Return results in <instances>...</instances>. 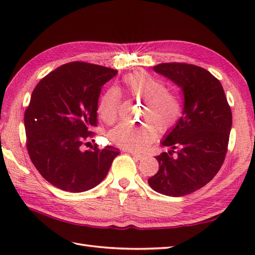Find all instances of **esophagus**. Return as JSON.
Returning <instances> with one entry per match:
<instances>
[{
  "instance_id": "34e87169",
  "label": "esophagus",
  "mask_w": 255,
  "mask_h": 255,
  "mask_svg": "<svg viewBox=\"0 0 255 255\" xmlns=\"http://www.w3.org/2000/svg\"><path fill=\"white\" fill-rule=\"evenodd\" d=\"M128 152H129V153H130V155L134 156V157H135V158H137L138 160H141V159H143V158L145 157L144 155H142V154L136 153V152H133V151H128Z\"/></svg>"
}]
</instances>
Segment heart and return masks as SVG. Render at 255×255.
Returning a JSON list of instances; mask_svg holds the SVG:
<instances>
[{"label": "heart", "instance_id": "1", "mask_svg": "<svg viewBox=\"0 0 255 255\" xmlns=\"http://www.w3.org/2000/svg\"><path fill=\"white\" fill-rule=\"evenodd\" d=\"M123 85L128 96L144 101L139 126L120 123L110 133L111 140L122 149L142 151L156 138L157 130L167 132L175 126L182 114L179 98L166 90L165 85L143 71L128 74ZM120 91L112 87L105 91L99 103V114L104 122L112 125L118 118Z\"/></svg>", "mask_w": 255, "mask_h": 255}]
</instances>
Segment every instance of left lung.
I'll return each mask as SVG.
<instances>
[{"mask_svg": "<svg viewBox=\"0 0 255 255\" xmlns=\"http://www.w3.org/2000/svg\"><path fill=\"white\" fill-rule=\"evenodd\" d=\"M184 96L182 117L167 130L156 156L159 169L148 180L153 190L169 197L191 194L213 180L225 160L232 113L220 82L205 69L171 63L153 67Z\"/></svg>", "mask_w": 255, "mask_h": 255, "instance_id": "8db88e82", "label": "left lung"}]
</instances>
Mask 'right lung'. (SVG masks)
Instances as JSON below:
<instances>
[{"instance_id":"right-lung-1","label":"right lung","mask_w":255,"mask_h":255,"mask_svg":"<svg viewBox=\"0 0 255 255\" xmlns=\"http://www.w3.org/2000/svg\"><path fill=\"white\" fill-rule=\"evenodd\" d=\"M117 73L73 61L49 73L33 91L24 114L27 151L39 173L61 190L83 192L96 187L120 153L112 145L83 150L97 125L103 85Z\"/></svg>"}]
</instances>
